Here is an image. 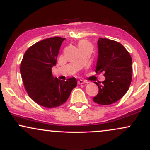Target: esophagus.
<instances>
[{
	"label": "esophagus",
	"instance_id": "esophagus-1",
	"mask_svg": "<svg viewBox=\"0 0 150 150\" xmlns=\"http://www.w3.org/2000/svg\"><path fill=\"white\" fill-rule=\"evenodd\" d=\"M85 81H83V80H77V84H78V85H82V84H85Z\"/></svg>",
	"mask_w": 150,
	"mask_h": 150
}]
</instances>
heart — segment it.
<instances>
[{"label": "heart", "instance_id": "1", "mask_svg": "<svg viewBox=\"0 0 150 150\" xmlns=\"http://www.w3.org/2000/svg\"><path fill=\"white\" fill-rule=\"evenodd\" d=\"M79 48H84V47H92V45L87 40H80L78 42Z\"/></svg>", "mask_w": 150, "mask_h": 150}]
</instances>
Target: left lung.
<instances>
[{
  "mask_svg": "<svg viewBox=\"0 0 150 150\" xmlns=\"http://www.w3.org/2000/svg\"><path fill=\"white\" fill-rule=\"evenodd\" d=\"M97 45L95 72L104 73L106 80L101 85L96 82L99 92L92 99L98 104H111L128 90L132 80V58L124 46L116 41L99 38Z\"/></svg>",
  "mask_w": 150,
  "mask_h": 150,
  "instance_id": "8db88e82",
  "label": "left lung"
}]
</instances>
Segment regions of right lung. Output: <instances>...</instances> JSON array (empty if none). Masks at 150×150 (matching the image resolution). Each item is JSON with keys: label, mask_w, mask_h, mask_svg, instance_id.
I'll return each instance as SVG.
<instances>
[{"label": "right lung", "mask_w": 150, "mask_h": 150, "mask_svg": "<svg viewBox=\"0 0 150 150\" xmlns=\"http://www.w3.org/2000/svg\"><path fill=\"white\" fill-rule=\"evenodd\" d=\"M65 39L54 37L36 43L26 51L20 64V73L27 94L44 107L54 108L64 104L77 86L75 77L62 81L51 73Z\"/></svg>", "instance_id": "1"}]
</instances>
